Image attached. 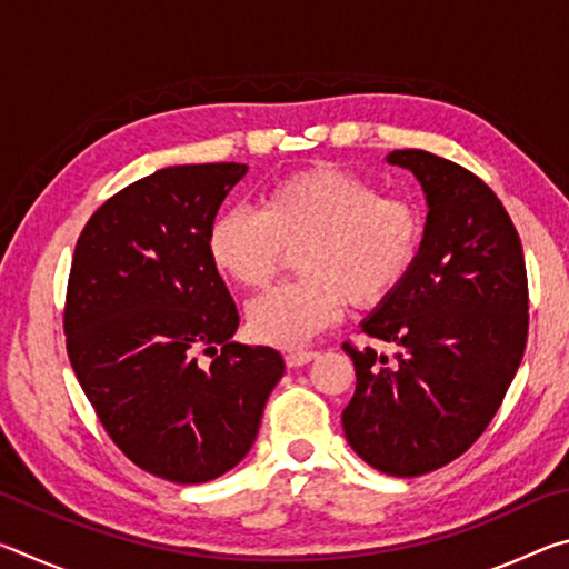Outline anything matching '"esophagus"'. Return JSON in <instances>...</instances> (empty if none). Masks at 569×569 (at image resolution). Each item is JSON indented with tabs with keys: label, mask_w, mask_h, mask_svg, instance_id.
<instances>
[{
	"label": "esophagus",
	"mask_w": 569,
	"mask_h": 569,
	"mask_svg": "<svg viewBox=\"0 0 569 569\" xmlns=\"http://www.w3.org/2000/svg\"><path fill=\"white\" fill-rule=\"evenodd\" d=\"M286 366H291V369H296V366H303L308 361L316 359V351H288L286 356Z\"/></svg>",
	"instance_id": "obj_1"
}]
</instances>
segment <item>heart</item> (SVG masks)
I'll return each mask as SVG.
<instances>
[{
	"label": "heart",
	"mask_w": 569,
	"mask_h": 569,
	"mask_svg": "<svg viewBox=\"0 0 569 569\" xmlns=\"http://www.w3.org/2000/svg\"><path fill=\"white\" fill-rule=\"evenodd\" d=\"M423 238L419 208L351 170L319 166L276 180L258 213L233 208L208 228V256L240 288H261L293 253L296 281L248 306L256 341L296 349L339 319L373 308L407 281Z\"/></svg>",
	"instance_id": "b5f03b06"
}]
</instances>
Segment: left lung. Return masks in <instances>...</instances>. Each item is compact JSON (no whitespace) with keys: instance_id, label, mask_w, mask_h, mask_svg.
<instances>
[{"instance_id":"obj_1","label":"left lung","mask_w":569,"mask_h":569,"mask_svg":"<svg viewBox=\"0 0 569 569\" xmlns=\"http://www.w3.org/2000/svg\"><path fill=\"white\" fill-rule=\"evenodd\" d=\"M427 192L407 281L361 323L397 361L343 341L356 391L343 435L366 465L419 477L465 455L489 427L522 361L529 293L522 243L492 188L427 150H393Z\"/></svg>"}]
</instances>
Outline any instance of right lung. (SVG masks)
<instances>
[{
  "label": "right lung",
  "instance_id": "right-lung-1",
  "mask_svg": "<svg viewBox=\"0 0 569 569\" xmlns=\"http://www.w3.org/2000/svg\"><path fill=\"white\" fill-rule=\"evenodd\" d=\"M246 170L162 168L104 200L74 246L64 336L77 381L122 455L176 485L248 455L286 369L271 346L230 341L240 316L208 256V228Z\"/></svg>",
  "mask_w": 569,
  "mask_h": 569
}]
</instances>
